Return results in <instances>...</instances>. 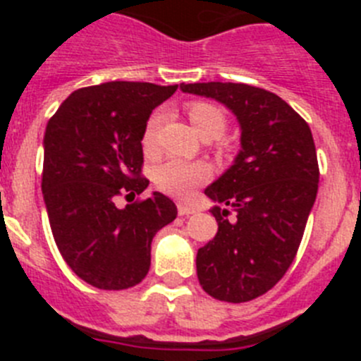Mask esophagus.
Here are the masks:
<instances>
[{
  "mask_svg": "<svg viewBox=\"0 0 361 361\" xmlns=\"http://www.w3.org/2000/svg\"><path fill=\"white\" fill-rule=\"evenodd\" d=\"M177 212H178V215H180V216H190V215H193V213H195V208H191V206H186V204L178 202L177 204Z\"/></svg>",
  "mask_w": 361,
  "mask_h": 361,
  "instance_id": "obj_1",
  "label": "esophagus"
}]
</instances>
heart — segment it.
Wrapping results in <instances>:
<instances>
[{
  "mask_svg": "<svg viewBox=\"0 0 361 361\" xmlns=\"http://www.w3.org/2000/svg\"><path fill=\"white\" fill-rule=\"evenodd\" d=\"M188 117L191 124L195 126L200 137L204 139H219L226 132L228 126V117L226 111L216 104L208 103V101H193L188 104ZM162 123V114L155 111L148 119L142 133V146L146 152L155 149L159 137V128ZM153 178L161 190L168 191L171 195L188 197L191 191L206 183L209 178V168L202 162H188L180 159H170L162 162L153 171Z\"/></svg>",
  "mask_w": 361,
  "mask_h": 361,
  "instance_id": "heart-1",
  "label": "heart"
}]
</instances>
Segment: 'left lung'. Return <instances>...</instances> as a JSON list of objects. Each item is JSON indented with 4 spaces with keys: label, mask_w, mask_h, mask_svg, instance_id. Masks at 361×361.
I'll return each instance as SVG.
<instances>
[{
    "label": "left lung",
    "mask_w": 361,
    "mask_h": 361,
    "mask_svg": "<svg viewBox=\"0 0 361 361\" xmlns=\"http://www.w3.org/2000/svg\"><path fill=\"white\" fill-rule=\"evenodd\" d=\"M183 92L224 103L240 123V153L206 195L222 206L215 238L197 253L213 298L242 304L266 295L293 264L317 199L318 159L309 124L283 99L244 82H193Z\"/></svg>",
    "instance_id": "8db88e82"
}]
</instances>
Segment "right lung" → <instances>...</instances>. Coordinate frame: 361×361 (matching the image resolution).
Listing matches in <instances>:
<instances>
[{"instance_id":"obj_1","label":"right lung","mask_w":361,"mask_h":361,"mask_svg":"<svg viewBox=\"0 0 361 361\" xmlns=\"http://www.w3.org/2000/svg\"><path fill=\"white\" fill-rule=\"evenodd\" d=\"M177 85L110 81L73 92L44 132L43 190L57 250L86 283L121 291L149 271L155 233L177 216L173 200L155 191L124 208L117 199L141 195L142 133L153 108Z\"/></svg>"}]
</instances>
